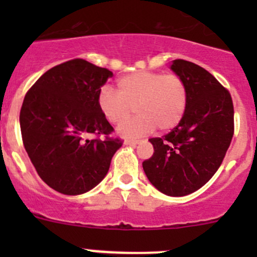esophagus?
Here are the masks:
<instances>
[{"instance_id": "1", "label": "esophagus", "mask_w": 257, "mask_h": 257, "mask_svg": "<svg viewBox=\"0 0 257 257\" xmlns=\"http://www.w3.org/2000/svg\"><path fill=\"white\" fill-rule=\"evenodd\" d=\"M124 143L128 145H137L139 143V141H136V139H128V141H125Z\"/></svg>"}]
</instances>
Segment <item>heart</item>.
Masks as SVG:
<instances>
[{
    "label": "heart",
    "mask_w": 257,
    "mask_h": 257,
    "mask_svg": "<svg viewBox=\"0 0 257 257\" xmlns=\"http://www.w3.org/2000/svg\"><path fill=\"white\" fill-rule=\"evenodd\" d=\"M98 107L112 124H120V136L136 138L150 133L155 126L159 131L175 128L188 107V87L180 76L162 72L138 71L121 77L116 82V93L103 87L98 94Z\"/></svg>",
    "instance_id": "1"
}]
</instances>
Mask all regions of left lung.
<instances>
[{
	"instance_id": "8db88e82",
	"label": "left lung",
	"mask_w": 257,
	"mask_h": 257,
	"mask_svg": "<svg viewBox=\"0 0 257 257\" xmlns=\"http://www.w3.org/2000/svg\"><path fill=\"white\" fill-rule=\"evenodd\" d=\"M170 68L188 87V107L172 132L149 139L154 153L143 169L163 194L184 196L205 185L221 165L234 136V104L229 90L203 67L175 59Z\"/></svg>"
}]
</instances>
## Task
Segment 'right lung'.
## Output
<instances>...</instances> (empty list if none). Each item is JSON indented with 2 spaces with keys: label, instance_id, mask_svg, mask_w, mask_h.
I'll use <instances>...</instances> for the list:
<instances>
[{
  "label": "right lung",
  "instance_id": "add662e5",
  "mask_svg": "<svg viewBox=\"0 0 257 257\" xmlns=\"http://www.w3.org/2000/svg\"><path fill=\"white\" fill-rule=\"evenodd\" d=\"M112 76L76 58L48 69L26 93L20 112L23 145L40 178L58 193L78 195L94 188L123 144L110 137L113 126L98 107L100 88Z\"/></svg>",
  "mask_w": 257,
  "mask_h": 257
}]
</instances>
